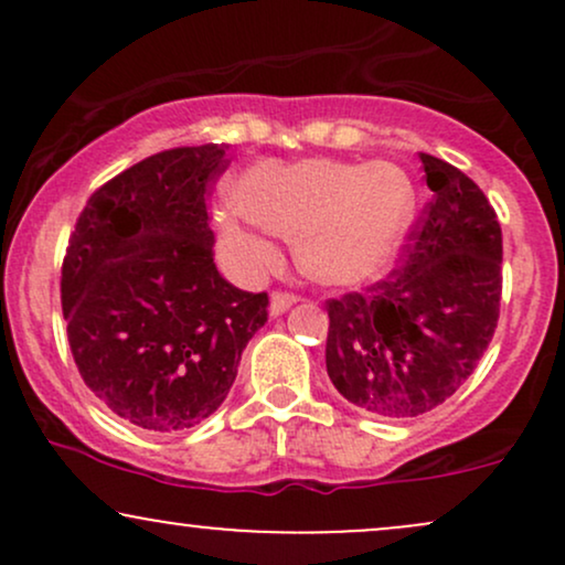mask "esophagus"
Segmentation results:
<instances>
[{
  "label": "esophagus",
  "mask_w": 565,
  "mask_h": 565,
  "mask_svg": "<svg viewBox=\"0 0 565 565\" xmlns=\"http://www.w3.org/2000/svg\"><path fill=\"white\" fill-rule=\"evenodd\" d=\"M297 300H300V297L291 295V291H274V295H270V313H274V316L287 313V310H289L291 305H295Z\"/></svg>",
  "instance_id": "1"
}]
</instances>
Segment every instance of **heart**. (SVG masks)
Masks as SVG:
<instances>
[{
  "instance_id": "obj_1",
  "label": "heart",
  "mask_w": 565,
  "mask_h": 565,
  "mask_svg": "<svg viewBox=\"0 0 565 565\" xmlns=\"http://www.w3.org/2000/svg\"><path fill=\"white\" fill-rule=\"evenodd\" d=\"M238 210L220 217V236L238 268L276 257L265 231L297 238L302 270L321 284H361L393 260L414 212V183L391 161H260L233 191Z\"/></svg>"
}]
</instances>
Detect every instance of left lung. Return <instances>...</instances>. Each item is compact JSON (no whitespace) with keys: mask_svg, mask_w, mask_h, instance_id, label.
<instances>
[{"mask_svg":"<svg viewBox=\"0 0 565 565\" xmlns=\"http://www.w3.org/2000/svg\"><path fill=\"white\" fill-rule=\"evenodd\" d=\"M430 201L391 274L327 300V372L350 404L412 419L476 372L499 321L502 228L483 191L449 161L419 153Z\"/></svg>","mask_w":565,"mask_h":565,"instance_id":"left-lung-1","label":"left lung"}]
</instances>
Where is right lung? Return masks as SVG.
Segmentation results:
<instances>
[{
    "label": "right lung",
    "mask_w": 565,
    "mask_h": 565,
    "mask_svg": "<svg viewBox=\"0 0 565 565\" xmlns=\"http://www.w3.org/2000/svg\"><path fill=\"white\" fill-rule=\"evenodd\" d=\"M225 148L180 146L103 183L76 217L61 270L68 345L84 385L146 430H183L223 404L268 291L215 265L206 199Z\"/></svg>",
    "instance_id": "1"
}]
</instances>
